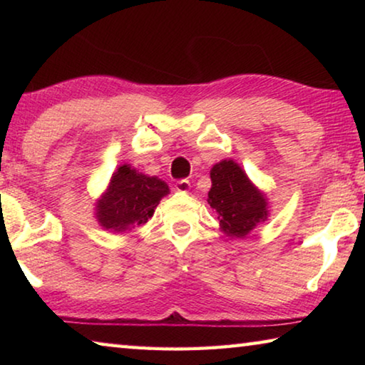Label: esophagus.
I'll return each instance as SVG.
<instances>
[{
	"mask_svg": "<svg viewBox=\"0 0 365 365\" xmlns=\"http://www.w3.org/2000/svg\"><path fill=\"white\" fill-rule=\"evenodd\" d=\"M175 190L177 191H188L190 190V182L188 180H185V178H182V180H178L177 183H175Z\"/></svg>",
	"mask_w": 365,
	"mask_h": 365,
	"instance_id": "obj_1",
	"label": "esophagus"
}]
</instances>
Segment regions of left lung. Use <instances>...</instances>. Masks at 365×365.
<instances>
[{
	"mask_svg": "<svg viewBox=\"0 0 365 365\" xmlns=\"http://www.w3.org/2000/svg\"><path fill=\"white\" fill-rule=\"evenodd\" d=\"M211 182L207 202L219 214L222 232L228 237L245 238L257 224L267 220V197L235 160L225 159L215 164Z\"/></svg>",
	"mask_w": 365,
	"mask_h": 365,
	"instance_id": "left-lung-1",
	"label": "left lung"
}]
</instances>
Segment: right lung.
Masks as SVG:
<instances>
[{
	"label": "right lung",
	"instance_id": "1",
	"mask_svg": "<svg viewBox=\"0 0 365 365\" xmlns=\"http://www.w3.org/2000/svg\"><path fill=\"white\" fill-rule=\"evenodd\" d=\"M165 195H169L168 183L123 164L110 177L106 193L96 202V219L106 230H132L153 217Z\"/></svg>",
	"mask_w": 365,
	"mask_h": 365
}]
</instances>
